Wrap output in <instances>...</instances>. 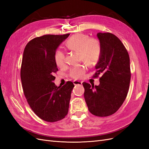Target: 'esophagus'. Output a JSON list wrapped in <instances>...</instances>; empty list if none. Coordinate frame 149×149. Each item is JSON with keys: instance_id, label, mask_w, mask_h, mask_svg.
Instances as JSON below:
<instances>
[{"instance_id": "esophagus-1", "label": "esophagus", "mask_w": 149, "mask_h": 149, "mask_svg": "<svg viewBox=\"0 0 149 149\" xmlns=\"http://www.w3.org/2000/svg\"><path fill=\"white\" fill-rule=\"evenodd\" d=\"M82 83L81 81H76V80H74L73 81V84L74 85H81L82 84Z\"/></svg>"}]
</instances>
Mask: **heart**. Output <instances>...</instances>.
Returning <instances> with one entry per match:
<instances>
[{
  "instance_id": "heart-1",
  "label": "heart",
  "mask_w": 149,
  "mask_h": 149,
  "mask_svg": "<svg viewBox=\"0 0 149 149\" xmlns=\"http://www.w3.org/2000/svg\"><path fill=\"white\" fill-rule=\"evenodd\" d=\"M65 46L69 50L77 52L81 61H83L89 65L96 64L100 60L102 53V45L100 40L90 37L84 33H76L67 40ZM54 59L58 67H62L65 63V53L58 49L56 51ZM86 71V65H80L71 68L70 72V77L74 79L81 78Z\"/></svg>"
}]
</instances>
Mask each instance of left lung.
<instances>
[{"mask_svg": "<svg viewBox=\"0 0 149 149\" xmlns=\"http://www.w3.org/2000/svg\"><path fill=\"white\" fill-rule=\"evenodd\" d=\"M102 53L95 68L94 78L100 84L83 82L84 96L89 112L98 117L114 114L127 97L131 73L129 53L120 40L111 33H98Z\"/></svg>", "mask_w": 149, "mask_h": 149, "instance_id": "obj_1", "label": "left lung"}]
</instances>
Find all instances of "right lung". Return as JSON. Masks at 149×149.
<instances>
[{
    "label": "right lung",
    "instance_id": "right-lung-1",
    "mask_svg": "<svg viewBox=\"0 0 149 149\" xmlns=\"http://www.w3.org/2000/svg\"><path fill=\"white\" fill-rule=\"evenodd\" d=\"M65 35H45L26 44L22 58L20 78L22 88L31 109L40 119L54 123L65 118L74 84L62 87L53 83L58 69L54 55L58 46L68 37Z\"/></svg>",
    "mask_w": 149,
    "mask_h": 149
}]
</instances>
